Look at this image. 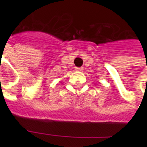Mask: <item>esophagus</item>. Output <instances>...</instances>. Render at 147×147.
Listing matches in <instances>:
<instances>
[{
	"label": "esophagus",
	"instance_id": "esophagus-1",
	"mask_svg": "<svg viewBox=\"0 0 147 147\" xmlns=\"http://www.w3.org/2000/svg\"><path fill=\"white\" fill-rule=\"evenodd\" d=\"M83 69H82V67H76L75 68V70L76 71H82Z\"/></svg>",
	"mask_w": 147,
	"mask_h": 147
}]
</instances>
